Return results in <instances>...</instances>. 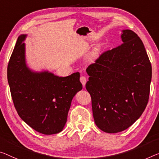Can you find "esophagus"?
<instances>
[{"instance_id": "obj_1", "label": "esophagus", "mask_w": 159, "mask_h": 159, "mask_svg": "<svg viewBox=\"0 0 159 159\" xmlns=\"http://www.w3.org/2000/svg\"><path fill=\"white\" fill-rule=\"evenodd\" d=\"M80 82H81V83L82 84L83 87H84L85 84H86L87 82V78L84 76H81V77H80Z\"/></svg>"}]
</instances>
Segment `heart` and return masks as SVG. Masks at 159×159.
<instances>
[{
  "mask_svg": "<svg viewBox=\"0 0 159 159\" xmlns=\"http://www.w3.org/2000/svg\"><path fill=\"white\" fill-rule=\"evenodd\" d=\"M98 51H99V49L97 48V49H96V52H98Z\"/></svg>",
  "mask_w": 159,
  "mask_h": 159,
  "instance_id": "b5f03b06",
  "label": "heart"
}]
</instances>
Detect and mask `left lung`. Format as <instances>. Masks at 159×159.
<instances>
[{
  "label": "left lung",
  "mask_w": 159,
  "mask_h": 159,
  "mask_svg": "<svg viewBox=\"0 0 159 159\" xmlns=\"http://www.w3.org/2000/svg\"><path fill=\"white\" fill-rule=\"evenodd\" d=\"M120 46L104 52L86 71L97 127L118 133L141 116L148 101L151 65L142 41L131 30H121Z\"/></svg>",
  "instance_id": "left-lung-1"
}]
</instances>
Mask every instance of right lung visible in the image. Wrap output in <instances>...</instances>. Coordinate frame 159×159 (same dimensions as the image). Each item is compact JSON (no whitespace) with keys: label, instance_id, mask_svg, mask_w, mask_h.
I'll return each instance as SVG.
<instances>
[{"label":"right lung","instance_id":"obj_1","mask_svg":"<svg viewBox=\"0 0 159 159\" xmlns=\"http://www.w3.org/2000/svg\"><path fill=\"white\" fill-rule=\"evenodd\" d=\"M27 36L18 37L7 70L14 106L22 120L38 132L57 134L65 127L73 97L82 89L80 74L59 77L30 69L25 57Z\"/></svg>","mask_w":159,"mask_h":159}]
</instances>
